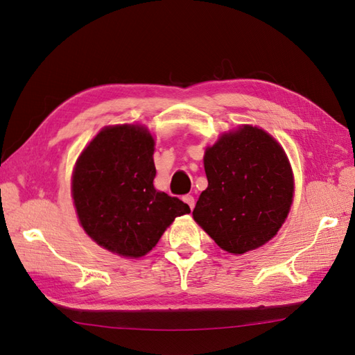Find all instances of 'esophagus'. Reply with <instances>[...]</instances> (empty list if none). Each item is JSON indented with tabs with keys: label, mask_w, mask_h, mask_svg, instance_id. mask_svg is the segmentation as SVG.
<instances>
[{
	"label": "esophagus",
	"mask_w": 355,
	"mask_h": 355,
	"mask_svg": "<svg viewBox=\"0 0 355 355\" xmlns=\"http://www.w3.org/2000/svg\"><path fill=\"white\" fill-rule=\"evenodd\" d=\"M182 200H184V201L188 204V206L191 207V210L194 209V206H196V200H194V197H192V196H184V198H182Z\"/></svg>",
	"instance_id": "34e87169"
}]
</instances>
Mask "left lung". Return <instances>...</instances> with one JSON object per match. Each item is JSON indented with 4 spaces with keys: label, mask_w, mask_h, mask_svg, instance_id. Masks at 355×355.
I'll use <instances>...</instances> for the list:
<instances>
[{
    "label": "left lung",
    "mask_w": 355,
    "mask_h": 355,
    "mask_svg": "<svg viewBox=\"0 0 355 355\" xmlns=\"http://www.w3.org/2000/svg\"><path fill=\"white\" fill-rule=\"evenodd\" d=\"M209 187L192 211L220 249L241 254L270 241L293 198L284 149L262 128L241 125L204 154Z\"/></svg>",
    "instance_id": "1"
}]
</instances>
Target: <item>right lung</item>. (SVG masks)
Instances as JSON below:
<instances>
[{"label":"right lung","mask_w":355,"mask_h":355,"mask_svg":"<svg viewBox=\"0 0 355 355\" xmlns=\"http://www.w3.org/2000/svg\"><path fill=\"white\" fill-rule=\"evenodd\" d=\"M154 137L124 124L101 130L77 159L72 197L81 227L99 245L141 257L175 218L191 211L178 197L154 188Z\"/></svg>","instance_id":"1"}]
</instances>
